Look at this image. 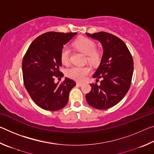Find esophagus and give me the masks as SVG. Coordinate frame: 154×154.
Listing matches in <instances>:
<instances>
[{"label":"esophagus","mask_w":154,"mask_h":154,"mask_svg":"<svg viewBox=\"0 0 154 154\" xmlns=\"http://www.w3.org/2000/svg\"><path fill=\"white\" fill-rule=\"evenodd\" d=\"M77 85H78V86H82V85H83V83L77 82Z\"/></svg>","instance_id":"obj_1"}]
</instances>
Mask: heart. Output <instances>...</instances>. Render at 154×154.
<instances>
[{
  "mask_svg": "<svg viewBox=\"0 0 154 154\" xmlns=\"http://www.w3.org/2000/svg\"><path fill=\"white\" fill-rule=\"evenodd\" d=\"M74 46L78 50L87 55L88 62L93 64L98 63L100 56L99 52L96 50V44L94 41L86 37H81L75 41ZM60 60L63 64H68L70 62V50L66 46L62 48L60 53ZM91 69L90 66H71L66 69L65 73L67 77L78 82L84 81Z\"/></svg>",
  "mask_w": 154,
  "mask_h": 154,
  "instance_id": "heart-1",
  "label": "heart"
}]
</instances>
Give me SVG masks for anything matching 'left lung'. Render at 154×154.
<instances>
[{"instance_id":"left-lung-1","label":"left lung","mask_w":154,"mask_h":154,"mask_svg":"<svg viewBox=\"0 0 154 154\" xmlns=\"http://www.w3.org/2000/svg\"><path fill=\"white\" fill-rule=\"evenodd\" d=\"M86 35L100 41L104 52L100 66L93 75L103 79L99 85L90 83L92 89L85 98L94 108L107 109L120 102L128 91L133 74V59L126 44L118 36L105 32Z\"/></svg>"}]
</instances>
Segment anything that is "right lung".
Returning a JSON list of instances; mask_svg holds the SVG:
<instances>
[{
	"instance_id": "1",
	"label": "right lung",
	"mask_w": 154,
	"mask_h": 154,
	"mask_svg": "<svg viewBox=\"0 0 154 154\" xmlns=\"http://www.w3.org/2000/svg\"><path fill=\"white\" fill-rule=\"evenodd\" d=\"M77 32H48L38 36L30 44L22 60L23 80L30 98L46 111H58L66 105L69 92L76 83L66 77L62 83L60 53L63 45Z\"/></svg>"
}]
</instances>
